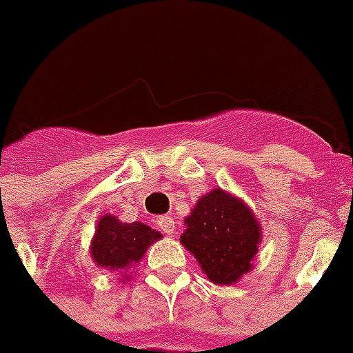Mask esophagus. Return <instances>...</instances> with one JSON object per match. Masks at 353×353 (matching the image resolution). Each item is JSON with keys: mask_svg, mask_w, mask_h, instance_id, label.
<instances>
[{"mask_svg": "<svg viewBox=\"0 0 353 353\" xmlns=\"http://www.w3.org/2000/svg\"><path fill=\"white\" fill-rule=\"evenodd\" d=\"M157 224L166 235H174L176 233V220L172 219V216H159Z\"/></svg>", "mask_w": 353, "mask_h": 353, "instance_id": "34e87169", "label": "esophagus"}]
</instances>
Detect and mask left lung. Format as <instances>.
<instances>
[{"mask_svg": "<svg viewBox=\"0 0 353 353\" xmlns=\"http://www.w3.org/2000/svg\"><path fill=\"white\" fill-rule=\"evenodd\" d=\"M183 246L200 261L212 283L231 285L252 270L261 225L246 203L222 188L201 196L185 219Z\"/></svg>", "mask_w": 353, "mask_h": 353, "instance_id": "obj_1", "label": "left lung"}]
</instances>
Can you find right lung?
I'll return each instance as SVG.
<instances>
[{"mask_svg":"<svg viewBox=\"0 0 353 353\" xmlns=\"http://www.w3.org/2000/svg\"><path fill=\"white\" fill-rule=\"evenodd\" d=\"M159 239L161 233L142 222L122 224L111 214H105L99 219L90 252L98 266L123 274L139 263L148 246Z\"/></svg>","mask_w":353,"mask_h":353,"instance_id":"obj_1","label":"right lung"}]
</instances>
